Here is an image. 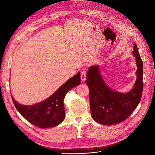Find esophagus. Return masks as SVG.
I'll use <instances>...</instances> for the list:
<instances>
[{
	"instance_id": "esophagus-1",
	"label": "esophagus",
	"mask_w": 155,
	"mask_h": 155,
	"mask_svg": "<svg viewBox=\"0 0 155 155\" xmlns=\"http://www.w3.org/2000/svg\"><path fill=\"white\" fill-rule=\"evenodd\" d=\"M81 80L82 81V82H84V81L86 80V73L84 71H81Z\"/></svg>"
}]
</instances>
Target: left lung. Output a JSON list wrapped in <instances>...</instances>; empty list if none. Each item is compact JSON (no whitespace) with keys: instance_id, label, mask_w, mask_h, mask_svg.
<instances>
[{"instance_id":"1","label":"left lung","mask_w":155,"mask_h":155,"mask_svg":"<svg viewBox=\"0 0 155 155\" xmlns=\"http://www.w3.org/2000/svg\"><path fill=\"white\" fill-rule=\"evenodd\" d=\"M132 54L137 66L136 80L131 90L126 93L113 90L106 84L99 64L89 68L85 82L90 92L91 115L97 123H120L128 118L139 104L143 89V63L135 43Z\"/></svg>"}]
</instances>
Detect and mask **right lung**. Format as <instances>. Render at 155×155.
Returning <instances> with one entry per match:
<instances>
[{
  "label": "right lung",
  "instance_id": "obj_1",
  "mask_svg": "<svg viewBox=\"0 0 155 155\" xmlns=\"http://www.w3.org/2000/svg\"><path fill=\"white\" fill-rule=\"evenodd\" d=\"M80 84V73L68 79L48 98L34 105H25L11 97L15 108L32 124L39 128L53 127L61 124L65 117L64 98L73 87Z\"/></svg>",
  "mask_w": 155,
  "mask_h": 155
}]
</instances>
